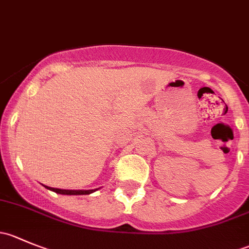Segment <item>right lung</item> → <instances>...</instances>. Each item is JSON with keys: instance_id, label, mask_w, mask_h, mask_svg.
Masks as SVG:
<instances>
[{"instance_id": "1", "label": "right lung", "mask_w": 249, "mask_h": 249, "mask_svg": "<svg viewBox=\"0 0 249 249\" xmlns=\"http://www.w3.org/2000/svg\"><path fill=\"white\" fill-rule=\"evenodd\" d=\"M44 187H46L47 189L52 190V192L57 193V194H62V195H89L91 194V193L99 190V188H97V189H91V190H66V189H57V188H50V187H47V185H44Z\"/></svg>"}]
</instances>
